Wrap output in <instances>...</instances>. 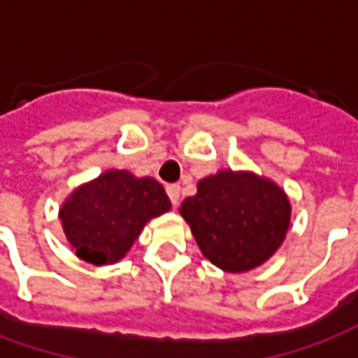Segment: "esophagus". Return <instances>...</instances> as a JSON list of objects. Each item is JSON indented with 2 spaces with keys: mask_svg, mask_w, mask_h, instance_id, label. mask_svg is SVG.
Segmentation results:
<instances>
[{
  "mask_svg": "<svg viewBox=\"0 0 358 358\" xmlns=\"http://www.w3.org/2000/svg\"><path fill=\"white\" fill-rule=\"evenodd\" d=\"M166 194L171 197L172 207H178L180 197H182V189H180L178 184H171V186H166Z\"/></svg>",
  "mask_w": 358,
  "mask_h": 358,
  "instance_id": "esophagus-1",
  "label": "esophagus"
}]
</instances>
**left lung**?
I'll use <instances>...</instances> for the list:
<instances>
[{
    "instance_id": "8db88e82",
    "label": "left lung",
    "mask_w": 358,
    "mask_h": 358,
    "mask_svg": "<svg viewBox=\"0 0 358 358\" xmlns=\"http://www.w3.org/2000/svg\"><path fill=\"white\" fill-rule=\"evenodd\" d=\"M180 213L210 263L226 272H245L282 245L292 207L270 180L220 171L197 184V194L182 203Z\"/></svg>"
}]
</instances>
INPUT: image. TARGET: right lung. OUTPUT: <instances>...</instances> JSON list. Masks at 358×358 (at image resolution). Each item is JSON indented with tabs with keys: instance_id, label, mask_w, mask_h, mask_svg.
<instances>
[{
	"instance_id": "add662e5",
	"label": "right lung",
	"mask_w": 358,
	"mask_h": 358,
	"mask_svg": "<svg viewBox=\"0 0 358 358\" xmlns=\"http://www.w3.org/2000/svg\"><path fill=\"white\" fill-rule=\"evenodd\" d=\"M169 209L171 199L155 178L107 171L78 187L59 217L76 255L92 264H110L126 255L148 220Z\"/></svg>"
}]
</instances>
